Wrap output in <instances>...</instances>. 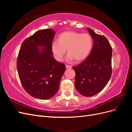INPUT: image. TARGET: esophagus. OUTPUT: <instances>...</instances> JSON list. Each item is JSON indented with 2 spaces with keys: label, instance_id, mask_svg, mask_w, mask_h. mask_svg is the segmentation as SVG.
<instances>
[{
  "label": "esophagus",
  "instance_id": "34e87169",
  "mask_svg": "<svg viewBox=\"0 0 132 132\" xmlns=\"http://www.w3.org/2000/svg\"><path fill=\"white\" fill-rule=\"evenodd\" d=\"M65 67H66L67 68H71V66L70 65H68V64H66Z\"/></svg>",
  "mask_w": 132,
  "mask_h": 132
}]
</instances>
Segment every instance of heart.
Segmentation results:
<instances>
[{
    "instance_id": "heart-1",
    "label": "heart",
    "mask_w": 132,
    "mask_h": 132,
    "mask_svg": "<svg viewBox=\"0 0 132 132\" xmlns=\"http://www.w3.org/2000/svg\"><path fill=\"white\" fill-rule=\"evenodd\" d=\"M93 46V39L87 34H80L69 31L59 36L58 41L52 43V50L57 61H62L66 53H68V60L74 59L76 61H83L90 54Z\"/></svg>"
}]
</instances>
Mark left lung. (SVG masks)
<instances>
[{
  "mask_svg": "<svg viewBox=\"0 0 132 132\" xmlns=\"http://www.w3.org/2000/svg\"><path fill=\"white\" fill-rule=\"evenodd\" d=\"M87 29L93 38V48L85 60L73 69L75 71L76 89L81 95L90 97L102 91L110 80L112 48L104 36Z\"/></svg>",
  "mask_w": 132,
  "mask_h": 132,
  "instance_id": "8db88e82",
  "label": "left lung"
}]
</instances>
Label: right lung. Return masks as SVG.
Masks as SVG:
<instances>
[{"mask_svg": "<svg viewBox=\"0 0 132 132\" xmlns=\"http://www.w3.org/2000/svg\"><path fill=\"white\" fill-rule=\"evenodd\" d=\"M55 32L52 29L37 31L22 42L17 59L21 84L34 97L47 100L59 88L65 65L53 57L52 43ZM41 47V48H39Z\"/></svg>", "mask_w": 132, "mask_h": 132, "instance_id": "right-lung-1", "label": "right lung"}]
</instances>
